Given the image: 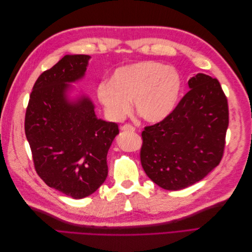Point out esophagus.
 Wrapping results in <instances>:
<instances>
[{"instance_id": "34e87169", "label": "esophagus", "mask_w": 252, "mask_h": 252, "mask_svg": "<svg viewBox=\"0 0 252 252\" xmlns=\"http://www.w3.org/2000/svg\"><path fill=\"white\" fill-rule=\"evenodd\" d=\"M122 131H128V132H133L134 131V127L130 124H125L121 127Z\"/></svg>"}]
</instances>
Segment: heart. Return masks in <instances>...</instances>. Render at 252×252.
I'll use <instances>...</instances> for the list:
<instances>
[{
  "label": "heart",
  "mask_w": 252,
  "mask_h": 252,
  "mask_svg": "<svg viewBox=\"0 0 252 252\" xmlns=\"http://www.w3.org/2000/svg\"><path fill=\"white\" fill-rule=\"evenodd\" d=\"M182 78L171 66L155 61H143L120 67L110 82L97 87V97L113 121H122L131 109L147 122L156 123L167 118L178 103Z\"/></svg>",
  "instance_id": "heart-1"
}]
</instances>
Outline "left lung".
<instances>
[{
	"label": "left lung",
	"mask_w": 252,
	"mask_h": 252,
	"mask_svg": "<svg viewBox=\"0 0 252 252\" xmlns=\"http://www.w3.org/2000/svg\"><path fill=\"white\" fill-rule=\"evenodd\" d=\"M188 85L190 90L169 116L142 132L143 169L166 190L195 184L224 155L229 111L220 82L197 73Z\"/></svg>",
	"instance_id": "left-lung-1"
}]
</instances>
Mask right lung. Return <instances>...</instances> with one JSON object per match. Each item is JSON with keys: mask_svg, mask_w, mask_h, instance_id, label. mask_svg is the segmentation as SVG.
Returning a JSON list of instances; mask_svg holds the SVG:
<instances>
[{"mask_svg": "<svg viewBox=\"0 0 252 252\" xmlns=\"http://www.w3.org/2000/svg\"><path fill=\"white\" fill-rule=\"evenodd\" d=\"M89 56L67 55L34 83L25 114V134L37 175L73 199L93 194L108 174L107 154L117 123L97 119L88 97H67L85 74Z\"/></svg>", "mask_w": 252, "mask_h": 252, "instance_id": "add662e5", "label": "right lung"}]
</instances>
